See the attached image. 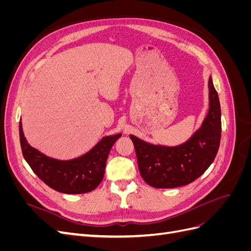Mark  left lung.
Wrapping results in <instances>:
<instances>
[{"mask_svg": "<svg viewBox=\"0 0 251 251\" xmlns=\"http://www.w3.org/2000/svg\"><path fill=\"white\" fill-rule=\"evenodd\" d=\"M208 112L192 137L179 146H162L130 135L141 177L156 188L192 183L214 162L221 140V107L211 76L208 78Z\"/></svg>", "mask_w": 251, "mask_h": 251, "instance_id": "left-lung-1", "label": "left lung"}]
</instances>
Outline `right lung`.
Returning <instances> with one entry per match:
<instances>
[{"instance_id":"obj_1","label":"right lung","mask_w":251,"mask_h":251,"mask_svg":"<svg viewBox=\"0 0 251 251\" xmlns=\"http://www.w3.org/2000/svg\"><path fill=\"white\" fill-rule=\"evenodd\" d=\"M121 133L104 136L88 153L70 160L48 157L28 143L20 123L22 153L34 174L49 187L63 194H86L101 182L110 151Z\"/></svg>"}]
</instances>
